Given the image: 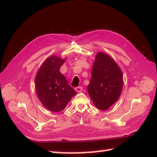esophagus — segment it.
I'll use <instances>...</instances> for the list:
<instances>
[{
  "label": "esophagus",
  "mask_w": 157,
  "mask_h": 157,
  "mask_svg": "<svg viewBox=\"0 0 157 157\" xmlns=\"http://www.w3.org/2000/svg\"><path fill=\"white\" fill-rule=\"evenodd\" d=\"M75 90L77 92H81L82 91V86H78V87L75 88Z\"/></svg>",
  "instance_id": "1"
}]
</instances>
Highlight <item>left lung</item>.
Here are the masks:
<instances>
[{
    "label": "left lung",
    "mask_w": 157,
    "mask_h": 157,
    "mask_svg": "<svg viewBox=\"0 0 157 157\" xmlns=\"http://www.w3.org/2000/svg\"><path fill=\"white\" fill-rule=\"evenodd\" d=\"M123 73L118 64L106 53L95 58L87 91L97 109L105 111L115 104L123 89Z\"/></svg>",
    "instance_id": "obj_1"
}]
</instances>
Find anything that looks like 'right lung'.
<instances>
[{"label":"right lung","instance_id":"1","mask_svg":"<svg viewBox=\"0 0 157 157\" xmlns=\"http://www.w3.org/2000/svg\"><path fill=\"white\" fill-rule=\"evenodd\" d=\"M65 61L56 56L48 58L37 72L35 89L44 107L53 112L63 110L77 92L59 70Z\"/></svg>","mask_w":157,"mask_h":157}]
</instances>
